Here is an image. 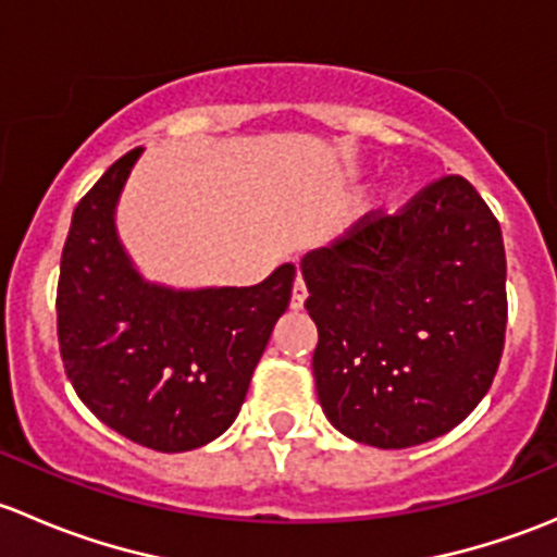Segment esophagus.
I'll list each match as a JSON object with an SVG mask.
<instances>
[{
	"instance_id": "34e87169",
	"label": "esophagus",
	"mask_w": 557,
	"mask_h": 557,
	"mask_svg": "<svg viewBox=\"0 0 557 557\" xmlns=\"http://www.w3.org/2000/svg\"><path fill=\"white\" fill-rule=\"evenodd\" d=\"M305 301H307V285H305V280L296 277L294 290H290V310H301V307H305Z\"/></svg>"
}]
</instances>
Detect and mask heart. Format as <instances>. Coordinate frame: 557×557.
<instances>
[{
  "label": "heart",
  "mask_w": 557,
  "mask_h": 557,
  "mask_svg": "<svg viewBox=\"0 0 557 557\" xmlns=\"http://www.w3.org/2000/svg\"><path fill=\"white\" fill-rule=\"evenodd\" d=\"M393 196H396V190H393L391 185H380V188L374 190L372 196H369L367 205H363V212H377V210H383V207H387V201H391Z\"/></svg>",
  "instance_id": "obj_1"
}]
</instances>
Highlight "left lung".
<instances>
[{
  "instance_id": "1",
  "label": "left lung",
  "mask_w": 557,
  "mask_h": 557,
  "mask_svg": "<svg viewBox=\"0 0 557 557\" xmlns=\"http://www.w3.org/2000/svg\"><path fill=\"white\" fill-rule=\"evenodd\" d=\"M318 325L325 418L369 447L404 450L455 429L496 377L507 331L502 226L450 174L398 215L363 218L301 258Z\"/></svg>"
}]
</instances>
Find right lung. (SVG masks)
<instances>
[{
  "label": "right lung",
  "instance_id": "right-lung-1",
  "mask_svg": "<svg viewBox=\"0 0 557 557\" xmlns=\"http://www.w3.org/2000/svg\"><path fill=\"white\" fill-rule=\"evenodd\" d=\"M145 148L107 170L72 212L55 314L70 383L126 440L185 453L237 420L252 369L288 310L296 267L250 288H174L137 269L117 234V201Z\"/></svg>",
  "mask_w": 557,
  "mask_h": 557
}]
</instances>
